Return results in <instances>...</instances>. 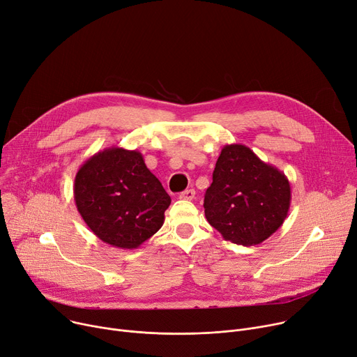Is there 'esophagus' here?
<instances>
[{"label":"esophagus","mask_w":357,"mask_h":357,"mask_svg":"<svg viewBox=\"0 0 357 357\" xmlns=\"http://www.w3.org/2000/svg\"><path fill=\"white\" fill-rule=\"evenodd\" d=\"M195 195H196V192L193 190V188H188V190L181 192L178 197H180L181 200H193V199H195Z\"/></svg>","instance_id":"1"}]
</instances>
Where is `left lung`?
<instances>
[{
	"instance_id": "obj_1",
	"label": "left lung",
	"mask_w": 357,
	"mask_h": 357,
	"mask_svg": "<svg viewBox=\"0 0 357 357\" xmlns=\"http://www.w3.org/2000/svg\"><path fill=\"white\" fill-rule=\"evenodd\" d=\"M291 185L277 167L264 162L242 144L225 145L213 183L204 195V216L225 241L252 246L282 226Z\"/></svg>"
}]
</instances>
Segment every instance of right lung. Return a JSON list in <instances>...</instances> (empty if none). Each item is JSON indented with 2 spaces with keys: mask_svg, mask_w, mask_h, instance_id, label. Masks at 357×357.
<instances>
[{
  "mask_svg": "<svg viewBox=\"0 0 357 357\" xmlns=\"http://www.w3.org/2000/svg\"><path fill=\"white\" fill-rule=\"evenodd\" d=\"M75 203L102 242L137 249L164 223L172 199L137 150L109 146L93 154L75 177Z\"/></svg>",
  "mask_w": 357,
  "mask_h": 357,
  "instance_id": "obj_1",
  "label": "right lung"
}]
</instances>
